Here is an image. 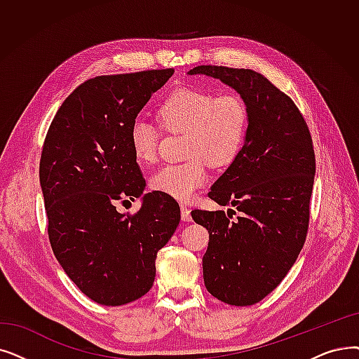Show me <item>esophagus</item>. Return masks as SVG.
Returning a JSON list of instances; mask_svg holds the SVG:
<instances>
[{
    "label": "esophagus",
    "instance_id": "obj_1",
    "mask_svg": "<svg viewBox=\"0 0 359 359\" xmlns=\"http://www.w3.org/2000/svg\"><path fill=\"white\" fill-rule=\"evenodd\" d=\"M180 215H182V220L183 222H191L192 217H191V210L186 207L184 204H180Z\"/></svg>",
    "mask_w": 359,
    "mask_h": 359
}]
</instances>
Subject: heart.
Listing matches in <instances>:
<instances>
[{"label":"heart","mask_w":359,"mask_h":359,"mask_svg":"<svg viewBox=\"0 0 359 359\" xmlns=\"http://www.w3.org/2000/svg\"><path fill=\"white\" fill-rule=\"evenodd\" d=\"M158 118L171 133H184V161L155 171L151 189L179 201H191L208 180L207 163L226 167L243 148L249 113L245 101L233 93L217 95L198 88H179L158 107ZM129 144L136 161L157 158L160 132L152 123L136 118L130 124Z\"/></svg>","instance_id":"heart-1"}]
</instances>
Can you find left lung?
Segmentation results:
<instances>
[{
  "mask_svg": "<svg viewBox=\"0 0 359 359\" xmlns=\"http://www.w3.org/2000/svg\"><path fill=\"white\" fill-rule=\"evenodd\" d=\"M189 74L220 79L248 107L243 148L208 194L240 215L231 221L233 210H194L192 218L210 233L202 258L207 290L229 305H254L280 285L305 243L313 137L298 107L262 74L223 66H198Z\"/></svg>",
  "mask_w": 359,
  "mask_h": 359,
  "instance_id": "8db88e82",
  "label": "left lung"
}]
</instances>
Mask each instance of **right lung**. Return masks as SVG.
I'll list each match as a JSON object with an SVG mask.
<instances>
[{
	"instance_id": "1",
	"label": "right lung",
	"mask_w": 359,
	"mask_h": 359,
	"mask_svg": "<svg viewBox=\"0 0 359 359\" xmlns=\"http://www.w3.org/2000/svg\"><path fill=\"white\" fill-rule=\"evenodd\" d=\"M173 73L93 77L61 104L45 136L39 182L53 252L101 305L129 304L152 287L157 252L180 222L177 202L160 192L145 194L135 214L116 208L144 194L130 124Z\"/></svg>"
}]
</instances>
